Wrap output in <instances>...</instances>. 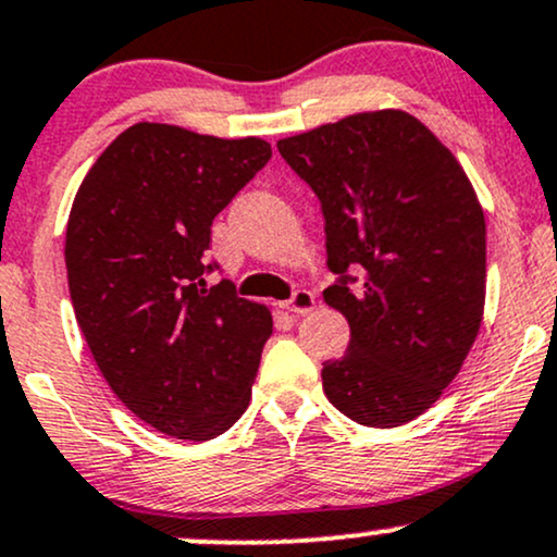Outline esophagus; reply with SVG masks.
<instances>
[{"instance_id":"34e87169","label":"esophagus","mask_w":557,"mask_h":557,"mask_svg":"<svg viewBox=\"0 0 557 557\" xmlns=\"http://www.w3.org/2000/svg\"><path fill=\"white\" fill-rule=\"evenodd\" d=\"M287 311L298 313V317H304V313H311L313 308H317V298H313L311 290H296L293 293V298L285 304Z\"/></svg>"}]
</instances>
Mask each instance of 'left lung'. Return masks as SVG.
I'll use <instances>...</instances> for the list:
<instances>
[{
  "label": "left lung",
  "instance_id": "1",
  "mask_svg": "<svg viewBox=\"0 0 557 557\" xmlns=\"http://www.w3.org/2000/svg\"><path fill=\"white\" fill-rule=\"evenodd\" d=\"M280 156L324 212V300L350 324L324 394L368 428L423 414L457 379L485 308V214L459 160L405 111L285 137ZM355 269V278L346 272Z\"/></svg>",
  "mask_w": 557,
  "mask_h": 557
}]
</instances>
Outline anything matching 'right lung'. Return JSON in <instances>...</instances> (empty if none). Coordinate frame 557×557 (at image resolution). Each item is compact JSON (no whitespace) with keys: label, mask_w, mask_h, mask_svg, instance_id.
Wrapping results in <instances>:
<instances>
[{"label":"right lung","mask_w":557,"mask_h":557,"mask_svg":"<svg viewBox=\"0 0 557 557\" xmlns=\"http://www.w3.org/2000/svg\"><path fill=\"white\" fill-rule=\"evenodd\" d=\"M272 158L259 137L220 139L139 122L106 147L66 223L79 330L111 392L173 438L225 433L251 399L272 313L207 285L210 227Z\"/></svg>","instance_id":"1"}]
</instances>
